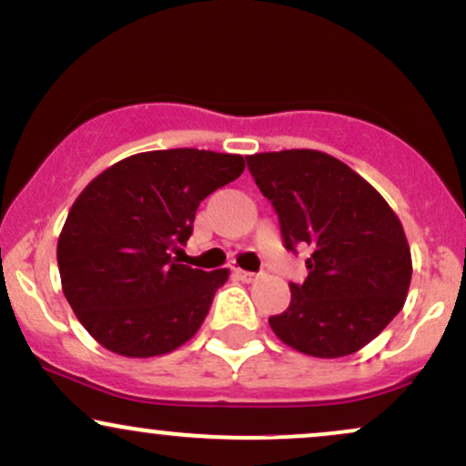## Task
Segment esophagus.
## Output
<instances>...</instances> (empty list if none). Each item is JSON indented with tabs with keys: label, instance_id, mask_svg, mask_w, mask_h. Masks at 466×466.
Returning <instances> with one entry per match:
<instances>
[{
	"label": "esophagus",
	"instance_id": "34e87169",
	"mask_svg": "<svg viewBox=\"0 0 466 466\" xmlns=\"http://www.w3.org/2000/svg\"><path fill=\"white\" fill-rule=\"evenodd\" d=\"M237 276H238L243 282H254L256 278H258V276L254 274V271H245V269H237Z\"/></svg>",
	"mask_w": 466,
	"mask_h": 466
}]
</instances>
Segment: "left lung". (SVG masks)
I'll return each mask as SVG.
<instances>
[{
    "label": "left lung",
    "instance_id": "left-lung-1",
    "mask_svg": "<svg viewBox=\"0 0 466 466\" xmlns=\"http://www.w3.org/2000/svg\"><path fill=\"white\" fill-rule=\"evenodd\" d=\"M248 168L280 221L285 248L311 251L309 276L291 282L278 339L319 360L363 349L403 309L411 254L388 201L350 166L322 151L256 153Z\"/></svg>",
    "mask_w": 466,
    "mask_h": 466
}]
</instances>
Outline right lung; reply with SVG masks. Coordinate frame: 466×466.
Returning <instances> with one entry per match:
<instances>
[{
	"label": "right lung",
	"instance_id": "right-lung-1",
	"mask_svg": "<svg viewBox=\"0 0 466 466\" xmlns=\"http://www.w3.org/2000/svg\"><path fill=\"white\" fill-rule=\"evenodd\" d=\"M245 170L240 155L170 148L109 166L89 181L56 245L63 293L106 350L155 357L199 330L229 269L181 265L195 212Z\"/></svg>",
	"mask_w": 466,
	"mask_h": 466
}]
</instances>
